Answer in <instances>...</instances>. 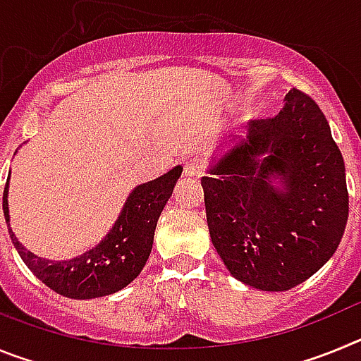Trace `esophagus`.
I'll list each match as a JSON object with an SVG mask.
<instances>
[{
    "label": "esophagus",
    "instance_id": "esophagus-1",
    "mask_svg": "<svg viewBox=\"0 0 361 361\" xmlns=\"http://www.w3.org/2000/svg\"><path fill=\"white\" fill-rule=\"evenodd\" d=\"M202 173V166H200L199 161H188L184 164V175L186 177H200Z\"/></svg>",
    "mask_w": 361,
    "mask_h": 361
}]
</instances>
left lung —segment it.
Here are the masks:
<instances>
[{"mask_svg": "<svg viewBox=\"0 0 361 361\" xmlns=\"http://www.w3.org/2000/svg\"><path fill=\"white\" fill-rule=\"evenodd\" d=\"M275 117L215 155L202 177L209 237L245 286L288 291L338 250L349 216L345 164L318 104L293 88Z\"/></svg>", "mask_w": 361, "mask_h": 361, "instance_id": "left-lung-1", "label": "left lung"}]
</instances>
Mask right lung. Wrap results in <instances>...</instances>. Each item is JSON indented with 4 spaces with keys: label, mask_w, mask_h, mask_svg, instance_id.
Here are the masks:
<instances>
[{
    "label": "right lung",
    "mask_w": 361,
    "mask_h": 361,
    "mask_svg": "<svg viewBox=\"0 0 361 361\" xmlns=\"http://www.w3.org/2000/svg\"><path fill=\"white\" fill-rule=\"evenodd\" d=\"M180 173L183 166H175L162 177L133 188L106 237L85 253L66 260L37 257L16 238L8 215V175L3 193V213L12 244L28 269L52 291L75 300L114 295L132 283L145 267L152 253L157 220Z\"/></svg>",
    "instance_id": "add662e5"
}]
</instances>
